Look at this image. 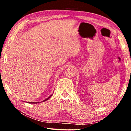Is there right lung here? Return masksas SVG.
Wrapping results in <instances>:
<instances>
[{
    "instance_id": "right-lung-1",
    "label": "right lung",
    "mask_w": 131,
    "mask_h": 131,
    "mask_svg": "<svg viewBox=\"0 0 131 131\" xmlns=\"http://www.w3.org/2000/svg\"><path fill=\"white\" fill-rule=\"evenodd\" d=\"M51 96H52V95H51V96H49V97H48V98H47V99H45V100H44V101H43V102H44V101H47V100H48V99H49V98H50V97ZM30 103H33V102H30ZM38 103V102H36V103ZM34 103H36V102H34Z\"/></svg>"
}]
</instances>
